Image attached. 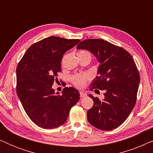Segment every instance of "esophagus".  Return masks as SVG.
Instances as JSON below:
<instances>
[{
  "instance_id": "obj_1",
  "label": "esophagus",
  "mask_w": 153,
  "mask_h": 153,
  "mask_svg": "<svg viewBox=\"0 0 153 153\" xmlns=\"http://www.w3.org/2000/svg\"><path fill=\"white\" fill-rule=\"evenodd\" d=\"M79 94H80V97H81V98H83V97H86V96H87L86 94L83 93V92H80V93H79Z\"/></svg>"
}]
</instances>
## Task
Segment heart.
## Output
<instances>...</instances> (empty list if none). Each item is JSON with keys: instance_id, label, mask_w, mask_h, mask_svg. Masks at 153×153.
<instances>
[{"instance_id": "1", "label": "heart", "mask_w": 153, "mask_h": 153, "mask_svg": "<svg viewBox=\"0 0 153 153\" xmlns=\"http://www.w3.org/2000/svg\"><path fill=\"white\" fill-rule=\"evenodd\" d=\"M82 53H90L88 51H80L78 53V54H82ZM90 79V76L88 74H74V76L72 77V83L75 85L76 88H81L84 87L85 83L88 81Z\"/></svg>"}]
</instances>
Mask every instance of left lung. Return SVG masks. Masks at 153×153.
I'll return each instance as SVG.
<instances>
[{
    "instance_id": "left-lung-1",
    "label": "left lung",
    "mask_w": 153,
    "mask_h": 153,
    "mask_svg": "<svg viewBox=\"0 0 153 153\" xmlns=\"http://www.w3.org/2000/svg\"><path fill=\"white\" fill-rule=\"evenodd\" d=\"M77 49L88 50L100 65L90 90L104 91V98L88 95L94 102L87 112L90 124L104 131L116 129L128 118L137 102L140 75L130 53L123 48L102 39H85Z\"/></svg>"
}]
</instances>
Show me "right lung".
<instances>
[{
	"mask_svg": "<svg viewBox=\"0 0 153 153\" xmlns=\"http://www.w3.org/2000/svg\"><path fill=\"white\" fill-rule=\"evenodd\" d=\"M80 39L47 37L31 45L16 67V93L26 114L37 126L53 129L66 122L80 99L76 89L65 87L62 95L52 88L61 72L63 54Z\"/></svg>",
	"mask_w": 153,
	"mask_h": 153,
	"instance_id": "1",
	"label": "right lung"
}]
</instances>
